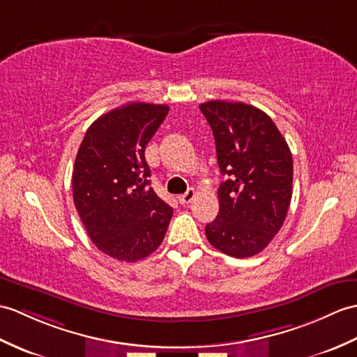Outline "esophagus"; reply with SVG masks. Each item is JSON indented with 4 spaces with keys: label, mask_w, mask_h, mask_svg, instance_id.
Wrapping results in <instances>:
<instances>
[{
    "label": "esophagus",
    "mask_w": 357,
    "mask_h": 357,
    "mask_svg": "<svg viewBox=\"0 0 357 357\" xmlns=\"http://www.w3.org/2000/svg\"><path fill=\"white\" fill-rule=\"evenodd\" d=\"M196 197V192L193 188H188L187 192L184 193V195H181L178 199H179V202L182 204V205H185V204H190L193 201V199Z\"/></svg>",
    "instance_id": "obj_1"
}]
</instances>
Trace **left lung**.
Listing matches in <instances>:
<instances>
[{"mask_svg": "<svg viewBox=\"0 0 357 357\" xmlns=\"http://www.w3.org/2000/svg\"><path fill=\"white\" fill-rule=\"evenodd\" d=\"M199 109L210 123L219 169L227 176L218 190V218L205 227L206 238L227 255L252 257L286 219L294 181L291 149L259 107L211 100Z\"/></svg>", "mask_w": 357, "mask_h": 357, "instance_id": "left-lung-1", "label": "left lung"}]
</instances>
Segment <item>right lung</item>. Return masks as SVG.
I'll return each instance as SVG.
<instances>
[{"label": "right lung", "mask_w": 357, "mask_h": 357, "mask_svg": "<svg viewBox=\"0 0 357 357\" xmlns=\"http://www.w3.org/2000/svg\"><path fill=\"white\" fill-rule=\"evenodd\" d=\"M167 105L132 102L88 128L73 170V199L93 243L120 261L152 254L165 236L173 208L156 196L144 151Z\"/></svg>", "instance_id": "right-lung-1"}]
</instances>
